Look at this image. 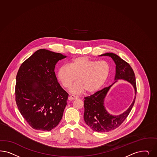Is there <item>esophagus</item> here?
I'll return each instance as SVG.
<instances>
[{
    "label": "esophagus",
    "mask_w": 157,
    "mask_h": 157,
    "mask_svg": "<svg viewBox=\"0 0 157 157\" xmlns=\"http://www.w3.org/2000/svg\"><path fill=\"white\" fill-rule=\"evenodd\" d=\"M78 98L77 96H75V95H71L69 97L68 99L69 101H72V100H75V99H77Z\"/></svg>",
    "instance_id": "34e87169"
}]
</instances>
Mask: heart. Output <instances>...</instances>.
<instances>
[{"label":"heart","mask_w":157,"mask_h":157,"mask_svg":"<svg viewBox=\"0 0 157 157\" xmlns=\"http://www.w3.org/2000/svg\"><path fill=\"white\" fill-rule=\"evenodd\" d=\"M110 71V66L106 61L80 56L73 59L69 65L60 67L57 77L62 86L67 89L77 79L78 81L71 88L72 93L80 94L85 90L93 93L105 84Z\"/></svg>","instance_id":"b5f03b06"}]
</instances>
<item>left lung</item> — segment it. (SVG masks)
Masks as SVG:
<instances>
[{"label": "left lung", "instance_id": "8db88e82", "mask_svg": "<svg viewBox=\"0 0 157 157\" xmlns=\"http://www.w3.org/2000/svg\"><path fill=\"white\" fill-rule=\"evenodd\" d=\"M100 56H110L114 61L116 65V73L114 79L116 81L114 82L119 79L126 80L133 86L135 91V96L131 105L127 111L117 116L110 114L104 106L105 98L112 85L97 91L93 95L84 98V120L86 125L94 131L106 132L113 131L120 127L129 115L135 101L136 84L134 71L131 66L126 61L123 60L119 56L111 52L106 53Z\"/></svg>", "mask_w": 157, "mask_h": 157}]
</instances>
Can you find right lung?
<instances>
[{
	"label": "right lung",
	"mask_w": 157,
	"mask_h": 157,
	"mask_svg": "<svg viewBox=\"0 0 157 157\" xmlns=\"http://www.w3.org/2000/svg\"><path fill=\"white\" fill-rule=\"evenodd\" d=\"M66 56L40 49L24 61L16 76L15 101L21 115L33 129L50 131L62 118L69 94L56 77L58 61Z\"/></svg>",
	"instance_id": "1"
}]
</instances>
